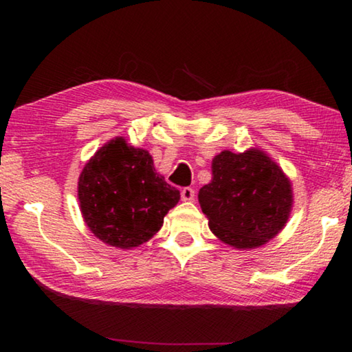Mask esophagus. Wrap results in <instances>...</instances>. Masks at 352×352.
Masks as SVG:
<instances>
[{
  "mask_svg": "<svg viewBox=\"0 0 352 352\" xmlns=\"http://www.w3.org/2000/svg\"><path fill=\"white\" fill-rule=\"evenodd\" d=\"M194 189L190 188V186H188V188H183L182 189V200L183 201H190V200H194Z\"/></svg>",
  "mask_w": 352,
  "mask_h": 352,
  "instance_id": "obj_1",
  "label": "esophagus"
}]
</instances>
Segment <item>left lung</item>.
Masks as SVG:
<instances>
[{
  "mask_svg": "<svg viewBox=\"0 0 352 352\" xmlns=\"http://www.w3.org/2000/svg\"><path fill=\"white\" fill-rule=\"evenodd\" d=\"M212 180L199 190L201 211L220 241L234 248L264 245L281 231L292 211L290 180L259 148L223 151L212 160Z\"/></svg>",
  "mask_w": 352,
  "mask_h": 352,
  "instance_id": "obj_1",
  "label": "left lung"
}]
</instances>
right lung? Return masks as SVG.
Wrapping results in <instances>:
<instances>
[{
	"label": "right lung",
	"instance_id": "add662e5",
	"mask_svg": "<svg viewBox=\"0 0 352 352\" xmlns=\"http://www.w3.org/2000/svg\"><path fill=\"white\" fill-rule=\"evenodd\" d=\"M77 197L91 233L111 247L129 250L158 233L164 216L180 200V190L155 172L151 153L116 136L88 160Z\"/></svg>",
	"mask_w": 352,
	"mask_h": 352
}]
</instances>
